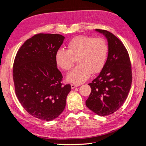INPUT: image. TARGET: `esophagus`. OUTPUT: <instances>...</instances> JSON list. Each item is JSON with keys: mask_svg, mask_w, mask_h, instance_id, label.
Wrapping results in <instances>:
<instances>
[{"mask_svg": "<svg viewBox=\"0 0 146 146\" xmlns=\"http://www.w3.org/2000/svg\"><path fill=\"white\" fill-rule=\"evenodd\" d=\"M79 85L78 84H71V88L72 89H74L75 88L78 87Z\"/></svg>", "mask_w": 146, "mask_h": 146, "instance_id": "1", "label": "esophagus"}]
</instances>
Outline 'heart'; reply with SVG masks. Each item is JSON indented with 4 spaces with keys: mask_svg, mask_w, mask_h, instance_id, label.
<instances>
[{
    "mask_svg": "<svg viewBox=\"0 0 146 146\" xmlns=\"http://www.w3.org/2000/svg\"><path fill=\"white\" fill-rule=\"evenodd\" d=\"M108 46L102 38L79 36L67 44V50L58 49L55 53V62L62 69L68 71L75 64L79 65L67 74V81L80 84L90 78L91 73L100 72L105 66Z\"/></svg>",
    "mask_w": 146,
    "mask_h": 146,
    "instance_id": "heart-1",
    "label": "heart"
}]
</instances>
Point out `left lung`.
Segmentation results:
<instances>
[{"label":"left lung","mask_w":146,"mask_h":146,"mask_svg":"<svg viewBox=\"0 0 146 146\" xmlns=\"http://www.w3.org/2000/svg\"><path fill=\"white\" fill-rule=\"evenodd\" d=\"M108 41V54L103 69L89 84L91 92L86 105L100 116L113 113L123 105L132 84V68L129 53L122 42L111 33L95 29Z\"/></svg>","instance_id":"obj_1"}]
</instances>
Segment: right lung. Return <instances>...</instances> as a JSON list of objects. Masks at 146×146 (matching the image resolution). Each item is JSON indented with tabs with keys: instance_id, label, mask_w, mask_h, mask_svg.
<instances>
[{
	"instance_id": "1",
	"label": "right lung",
	"mask_w": 146,
	"mask_h": 146,
	"mask_svg": "<svg viewBox=\"0 0 146 146\" xmlns=\"http://www.w3.org/2000/svg\"><path fill=\"white\" fill-rule=\"evenodd\" d=\"M64 39L58 34L35 35L24 43L14 59L15 93L26 111L40 120L57 118L71 91L70 84H62L55 62V53Z\"/></svg>"
}]
</instances>
